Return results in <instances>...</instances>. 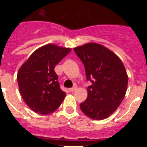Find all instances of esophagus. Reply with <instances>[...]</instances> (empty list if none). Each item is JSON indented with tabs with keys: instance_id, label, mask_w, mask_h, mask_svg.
Wrapping results in <instances>:
<instances>
[{
	"instance_id": "34e87169",
	"label": "esophagus",
	"mask_w": 147,
	"mask_h": 147,
	"mask_svg": "<svg viewBox=\"0 0 147 147\" xmlns=\"http://www.w3.org/2000/svg\"><path fill=\"white\" fill-rule=\"evenodd\" d=\"M76 88H77V87H74V88H70L69 89V90L71 92H74V91H75V90H76Z\"/></svg>"
}]
</instances>
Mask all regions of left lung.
Segmentation results:
<instances>
[{
	"mask_svg": "<svg viewBox=\"0 0 147 147\" xmlns=\"http://www.w3.org/2000/svg\"><path fill=\"white\" fill-rule=\"evenodd\" d=\"M85 68L88 97L80 104L88 117L102 120L115 111L124 99L128 76L123 62L116 54L103 45L90 43L74 49Z\"/></svg>",
	"mask_w": 147,
	"mask_h": 147,
	"instance_id": "obj_1",
	"label": "left lung"
}]
</instances>
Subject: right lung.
Returning <instances> with one entry per match:
<instances>
[{
    "label": "right lung",
    "instance_id": "right-lung-1",
    "mask_svg": "<svg viewBox=\"0 0 147 147\" xmlns=\"http://www.w3.org/2000/svg\"><path fill=\"white\" fill-rule=\"evenodd\" d=\"M71 49L48 44L34 51L18 73L20 94L31 110L42 115L54 112L65 97L54 67Z\"/></svg>",
    "mask_w": 147,
    "mask_h": 147
}]
</instances>
